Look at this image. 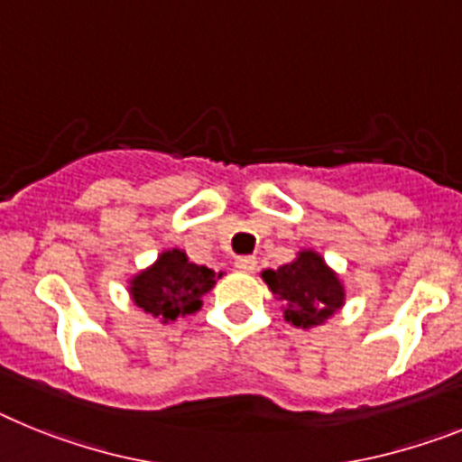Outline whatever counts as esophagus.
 <instances>
[{"label": "esophagus", "mask_w": 462, "mask_h": 462, "mask_svg": "<svg viewBox=\"0 0 462 462\" xmlns=\"http://www.w3.org/2000/svg\"><path fill=\"white\" fill-rule=\"evenodd\" d=\"M235 267L242 272H254L255 267H258V260H255L254 255H239V258L235 260Z\"/></svg>", "instance_id": "obj_1"}]
</instances>
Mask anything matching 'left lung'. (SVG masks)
<instances>
[{
	"mask_svg": "<svg viewBox=\"0 0 462 462\" xmlns=\"http://www.w3.org/2000/svg\"><path fill=\"white\" fill-rule=\"evenodd\" d=\"M270 291L286 302V320L292 326H319L344 302V288L335 272L314 251H302L300 258L279 270L263 272Z\"/></svg>",
	"mask_w": 462,
	"mask_h": 462,
	"instance_id": "8db88e82",
	"label": "left lung"
}]
</instances>
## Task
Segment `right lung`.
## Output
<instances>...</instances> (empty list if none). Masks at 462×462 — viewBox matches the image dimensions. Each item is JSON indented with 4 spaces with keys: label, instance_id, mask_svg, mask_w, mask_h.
Segmentation results:
<instances>
[{
    "label": "right lung",
    "instance_id": "add662e5",
    "mask_svg": "<svg viewBox=\"0 0 462 462\" xmlns=\"http://www.w3.org/2000/svg\"><path fill=\"white\" fill-rule=\"evenodd\" d=\"M216 272L202 264L188 263L179 248L167 251L153 267H148L132 281V300L146 314L162 320H176L179 316L198 311L202 295L214 288Z\"/></svg>",
    "mask_w": 462,
    "mask_h": 462
}]
</instances>
